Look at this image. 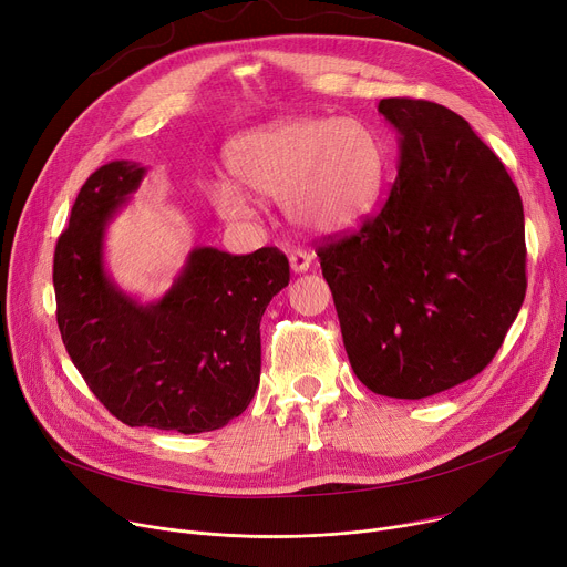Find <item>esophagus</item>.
<instances>
[{"mask_svg": "<svg viewBox=\"0 0 567 567\" xmlns=\"http://www.w3.org/2000/svg\"><path fill=\"white\" fill-rule=\"evenodd\" d=\"M290 268L295 275H302V272H309L311 265H313V256L305 249H292L290 251Z\"/></svg>", "mask_w": 567, "mask_h": 567, "instance_id": "1", "label": "esophagus"}]
</instances>
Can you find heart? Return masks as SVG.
Returning <instances> with one entry per match:
<instances>
[{
	"mask_svg": "<svg viewBox=\"0 0 567 567\" xmlns=\"http://www.w3.org/2000/svg\"><path fill=\"white\" fill-rule=\"evenodd\" d=\"M230 181L204 194L226 221L251 215L249 194L281 202L297 226L337 236L375 208L384 181V151L359 116H290L249 130L226 151Z\"/></svg>",
	"mask_w": 567,
	"mask_h": 567,
	"instance_id": "b5f03b06",
	"label": "heart"
}]
</instances>
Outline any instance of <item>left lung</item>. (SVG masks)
Here are the masks:
<instances>
[{
    "label": "left lung",
    "mask_w": 567,
    "mask_h": 567,
    "mask_svg": "<svg viewBox=\"0 0 567 567\" xmlns=\"http://www.w3.org/2000/svg\"><path fill=\"white\" fill-rule=\"evenodd\" d=\"M398 178L382 210L318 247L354 375L389 398L478 375L526 295L524 208L506 166L455 112L384 97Z\"/></svg>",
    "instance_id": "1"
}]
</instances>
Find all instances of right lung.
<instances>
[{"label":"right lung","mask_w":567,"mask_h":567,"mask_svg":"<svg viewBox=\"0 0 567 567\" xmlns=\"http://www.w3.org/2000/svg\"><path fill=\"white\" fill-rule=\"evenodd\" d=\"M144 166L114 159L82 185L54 249L56 322L93 395L125 425L196 435L240 416L260 382V318L288 286L277 247L189 251L162 299L137 302L105 270V230Z\"/></svg>","instance_id":"add662e5"}]
</instances>
